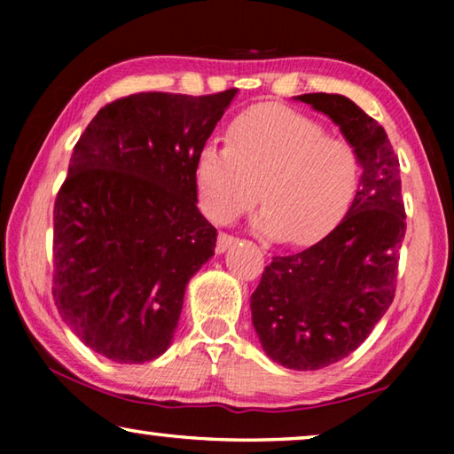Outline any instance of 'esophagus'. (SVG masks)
Wrapping results in <instances>:
<instances>
[{
    "label": "esophagus",
    "mask_w": 454,
    "mask_h": 454,
    "mask_svg": "<svg viewBox=\"0 0 454 454\" xmlns=\"http://www.w3.org/2000/svg\"><path fill=\"white\" fill-rule=\"evenodd\" d=\"M234 242H236L234 236H230L226 232H220L218 240H216V252H218V254H222V252H226Z\"/></svg>",
    "instance_id": "34e87169"
}]
</instances>
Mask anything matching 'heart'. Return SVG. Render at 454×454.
<instances>
[{"label":"heart","instance_id":"obj_1","mask_svg":"<svg viewBox=\"0 0 454 454\" xmlns=\"http://www.w3.org/2000/svg\"><path fill=\"white\" fill-rule=\"evenodd\" d=\"M198 204L216 224L254 208L256 228L306 246L347 216L360 182V160L347 137L290 107H250L228 126V144L206 142L194 166Z\"/></svg>","mask_w":454,"mask_h":454}]
</instances>
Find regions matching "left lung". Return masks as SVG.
I'll list each match as a JSON object with an SVG mask.
<instances>
[{"instance_id":"1","label":"left lung","mask_w":454,"mask_h":454,"mask_svg":"<svg viewBox=\"0 0 454 454\" xmlns=\"http://www.w3.org/2000/svg\"><path fill=\"white\" fill-rule=\"evenodd\" d=\"M296 99L340 126L356 148L363 176L333 232L298 254L272 258L250 309L274 363L317 371L356 350L393 304L406 214L398 158L379 121L338 94Z\"/></svg>"}]
</instances>
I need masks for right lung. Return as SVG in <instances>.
Instances as JSON below:
<instances>
[{"label":"right lung","instance_id":"1","mask_svg":"<svg viewBox=\"0 0 454 454\" xmlns=\"http://www.w3.org/2000/svg\"><path fill=\"white\" fill-rule=\"evenodd\" d=\"M236 91L120 98L74 145L53 204L51 294L98 355L140 364L170 347L186 284L216 248L196 156Z\"/></svg>","mask_w":454,"mask_h":454}]
</instances>
